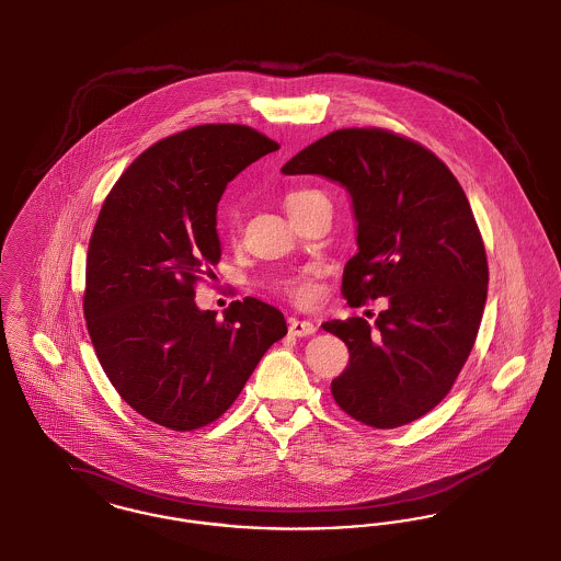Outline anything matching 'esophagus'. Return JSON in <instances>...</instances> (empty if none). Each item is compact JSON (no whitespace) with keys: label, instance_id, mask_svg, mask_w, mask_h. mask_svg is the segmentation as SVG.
<instances>
[{"label":"esophagus","instance_id":"1","mask_svg":"<svg viewBox=\"0 0 561 561\" xmlns=\"http://www.w3.org/2000/svg\"><path fill=\"white\" fill-rule=\"evenodd\" d=\"M314 332H317V325L312 321H308V319H291L289 321V334L291 336H312Z\"/></svg>","mask_w":561,"mask_h":561}]
</instances>
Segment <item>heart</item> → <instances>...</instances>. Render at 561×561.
<instances>
[{"instance_id": "b5f03b06", "label": "heart", "mask_w": 561, "mask_h": 561, "mask_svg": "<svg viewBox=\"0 0 561 561\" xmlns=\"http://www.w3.org/2000/svg\"><path fill=\"white\" fill-rule=\"evenodd\" d=\"M319 197H325L321 191H314V188H299V191H291L285 199V206H287V213H294L301 206L310 204L312 199H319ZM224 225L227 231H233L236 225H238V215L233 208H227L224 213ZM289 298L296 299V301H308L312 298V283L308 278V274H294V276H285L276 283Z\"/></svg>"}]
</instances>
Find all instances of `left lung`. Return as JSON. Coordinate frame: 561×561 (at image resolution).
<instances>
[{
    "instance_id": "1",
    "label": "left lung",
    "mask_w": 561,
    "mask_h": 561,
    "mask_svg": "<svg viewBox=\"0 0 561 561\" xmlns=\"http://www.w3.org/2000/svg\"><path fill=\"white\" fill-rule=\"evenodd\" d=\"M283 174H317L346 188L357 255L344 265L351 306L387 298L374 325L328 321L351 359L332 380L337 407L378 430L432 411L461 373L483 319L485 247L447 165L385 129H337L299 150Z\"/></svg>"
}]
</instances>
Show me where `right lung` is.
<instances>
[{"instance_id": "1", "label": "right lung", "mask_w": 561, "mask_h": 561, "mask_svg": "<svg viewBox=\"0 0 561 561\" xmlns=\"http://www.w3.org/2000/svg\"><path fill=\"white\" fill-rule=\"evenodd\" d=\"M278 145L244 125H199L145 150L116 181L87 253L84 319L118 396L163 427L219 419L263 353L287 334L262 299L195 304L221 260L217 206L227 183Z\"/></svg>"}]
</instances>
